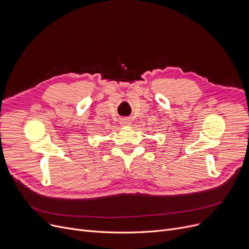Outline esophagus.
Wrapping results in <instances>:
<instances>
[{
  "label": "esophagus",
  "mask_w": 249,
  "mask_h": 249,
  "mask_svg": "<svg viewBox=\"0 0 249 249\" xmlns=\"http://www.w3.org/2000/svg\"><path fill=\"white\" fill-rule=\"evenodd\" d=\"M120 124H121V126H123V127L130 126V125H131V120L128 119V118H124V119H122V120L120 121Z\"/></svg>",
  "instance_id": "esophagus-1"
}]
</instances>
